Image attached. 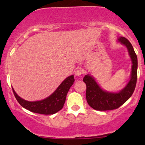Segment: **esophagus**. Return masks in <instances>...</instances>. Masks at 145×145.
Wrapping results in <instances>:
<instances>
[{"instance_id":"34e87169","label":"esophagus","mask_w":145,"mask_h":145,"mask_svg":"<svg viewBox=\"0 0 145 145\" xmlns=\"http://www.w3.org/2000/svg\"><path fill=\"white\" fill-rule=\"evenodd\" d=\"M74 74H75L76 76H80L81 74H83V71L81 69H76L74 71Z\"/></svg>"}]
</instances>
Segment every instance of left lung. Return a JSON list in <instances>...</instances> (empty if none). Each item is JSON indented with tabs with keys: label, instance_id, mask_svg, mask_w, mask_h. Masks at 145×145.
Listing matches in <instances>:
<instances>
[{
	"label": "left lung",
	"instance_id": "obj_1",
	"mask_svg": "<svg viewBox=\"0 0 145 145\" xmlns=\"http://www.w3.org/2000/svg\"><path fill=\"white\" fill-rule=\"evenodd\" d=\"M118 40L126 46L132 60L131 80L119 93H109L102 90L93 76L89 74L85 76L83 81L86 84V100L88 104L95 110L107 111L118 109L131 97L135 90L137 77V55L128 39L120 37Z\"/></svg>",
	"mask_w": 145,
	"mask_h": 145
}]
</instances>
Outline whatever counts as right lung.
Returning a JSON list of instances; mask_svg holds the SVG:
<instances>
[{"label": "right lung", "instance_id": "obj_1", "mask_svg": "<svg viewBox=\"0 0 145 145\" xmlns=\"http://www.w3.org/2000/svg\"><path fill=\"white\" fill-rule=\"evenodd\" d=\"M74 82V75L68 76L51 95L44 100L36 102H29L23 100L17 95L13 88L12 90L16 100L25 109L40 114H54L63 108L67 93Z\"/></svg>", "mask_w": 145, "mask_h": 145}]
</instances>
